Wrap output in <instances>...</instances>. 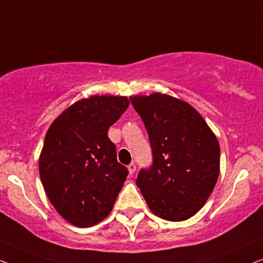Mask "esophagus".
I'll return each instance as SVG.
<instances>
[{"label": "esophagus", "instance_id": "esophagus-1", "mask_svg": "<svg viewBox=\"0 0 263 263\" xmlns=\"http://www.w3.org/2000/svg\"><path fill=\"white\" fill-rule=\"evenodd\" d=\"M127 168H128V172H130L131 175H133V174H135V172H136V164L132 162V163L128 164Z\"/></svg>", "mask_w": 263, "mask_h": 263}]
</instances>
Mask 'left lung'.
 <instances>
[{
	"label": "left lung",
	"mask_w": 263,
	"mask_h": 263,
	"mask_svg": "<svg viewBox=\"0 0 263 263\" xmlns=\"http://www.w3.org/2000/svg\"><path fill=\"white\" fill-rule=\"evenodd\" d=\"M149 135L153 164L136 183L160 218L186 220L204 206L219 175V143L200 114L187 102L155 93L131 96Z\"/></svg>",
	"instance_id": "8db88e82"
}]
</instances>
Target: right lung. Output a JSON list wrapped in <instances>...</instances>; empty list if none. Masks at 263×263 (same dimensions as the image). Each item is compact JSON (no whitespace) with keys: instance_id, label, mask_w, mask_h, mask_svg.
<instances>
[{"instance_id":"obj_1","label":"right lung","mask_w":263,"mask_h":263,"mask_svg":"<svg viewBox=\"0 0 263 263\" xmlns=\"http://www.w3.org/2000/svg\"><path fill=\"white\" fill-rule=\"evenodd\" d=\"M130 105L126 96H90L65 109L51 124L39 158L47 198L76 227L108 216L128 170L117 160L108 128Z\"/></svg>"}]
</instances>
